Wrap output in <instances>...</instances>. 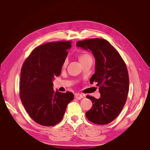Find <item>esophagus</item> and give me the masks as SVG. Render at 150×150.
<instances>
[{"label": "esophagus", "mask_w": 150, "mask_h": 150, "mask_svg": "<svg viewBox=\"0 0 150 150\" xmlns=\"http://www.w3.org/2000/svg\"><path fill=\"white\" fill-rule=\"evenodd\" d=\"M83 97H84L83 95H82V94H80V93H76V94H75V98L76 99H77V100L82 99Z\"/></svg>", "instance_id": "obj_1"}]
</instances>
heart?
<instances>
[{"label":"heart","mask_w":150,"mask_h":150,"mask_svg":"<svg viewBox=\"0 0 150 150\" xmlns=\"http://www.w3.org/2000/svg\"><path fill=\"white\" fill-rule=\"evenodd\" d=\"M89 57H91V56H90L88 54H81V55L79 56V60H80V62H82V61L84 60V59L88 58H89ZM66 64H67V60L65 61L64 64V66H66Z\"/></svg>","instance_id":"heart-1"}]
</instances>
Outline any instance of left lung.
I'll return each instance as SVG.
<instances>
[{"label": "left lung", "instance_id": "8db88e82", "mask_svg": "<svg viewBox=\"0 0 150 150\" xmlns=\"http://www.w3.org/2000/svg\"><path fill=\"white\" fill-rule=\"evenodd\" d=\"M77 47L91 51L95 58V73L90 83L98 86V99L86 96L92 107L86 112L90 121L106 125L113 121L122 110L127 98L129 79L127 68L120 54L107 40L91 39L80 40Z\"/></svg>", "mask_w": 150, "mask_h": 150}]
</instances>
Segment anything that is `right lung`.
Segmentation results:
<instances>
[{
	"label": "right lung",
	"mask_w": 150,
	"mask_h": 150,
	"mask_svg": "<svg viewBox=\"0 0 150 150\" xmlns=\"http://www.w3.org/2000/svg\"><path fill=\"white\" fill-rule=\"evenodd\" d=\"M71 47L70 41L49 42L37 47L23 64L20 78V98L29 116L43 126L62 121L72 92L62 93L53 88V81L61 74Z\"/></svg>",
	"instance_id": "right-lung-1"
}]
</instances>
